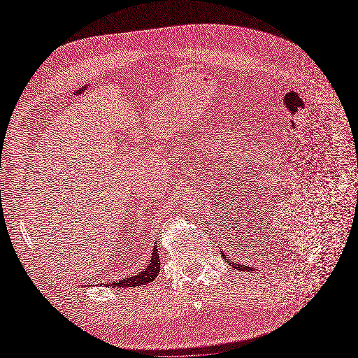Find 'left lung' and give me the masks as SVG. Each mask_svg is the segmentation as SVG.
Listing matches in <instances>:
<instances>
[{
  "instance_id": "1",
  "label": "left lung",
  "mask_w": 358,
  "mask_h": 358,
  "mask_svg": "<svg viewBox=\"0 0 358 358\" xmlns=\"http://www.w3.org/2000/svg\"><path fill=\"white\" fill-rule=\"evenodd\" d=\"M230 264H231V266H233V267H237V268H239V270H242V268H245V270H251V267H248V266H245V267H243V266H242V264H239V266H237V264H236V263H234V264H233V263H231V262H230Z\"/></svg>"
}]
</instances>
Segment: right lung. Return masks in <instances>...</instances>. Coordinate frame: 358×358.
Wrapping results in <instances>:
<instances>
[{
    "mask_svg": "<svg viewBox=\"0 0 358 358\" xmlns=\"http://www.w3.org/2000/svg\"><path fill=\"white\" fill-rule=\"evenodd\" d=\"M159 255H158V249H157V243L154 246V254L152 258H150L149 266L146 267L145 272H140L131 278H127L122 280H116V282H110V284H106L107 287L110 288H125V287H140V285H146L149 282H152V280L158 276L159 273Z\"/></svg>",
    "mask_w": 358,
    "mask_h": 358,
    "instance_id": "1",
    "label": "right lung"
}]
</instances>
